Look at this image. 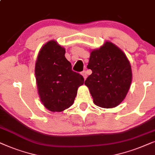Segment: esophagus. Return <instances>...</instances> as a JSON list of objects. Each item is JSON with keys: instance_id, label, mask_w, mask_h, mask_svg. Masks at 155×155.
I'll list each match as a JSON object with an SVG mask.
<instances>
[{"instance_id": "esophagus-1", "label": "esophagus", "mask_w": 155, "mask_h": 155, "mask_svg": "<svg viewBox=\"0 0 155 155\" xmlns=\"http://www.w3.org/2000/svg\"><path fill=\"white\" fill-rule=\"evenodd\" d=\"M81 75L83 76V77H84V79H86V77H87V75H86V71H82V72H81Z\"/></svg>"}]
</instances>
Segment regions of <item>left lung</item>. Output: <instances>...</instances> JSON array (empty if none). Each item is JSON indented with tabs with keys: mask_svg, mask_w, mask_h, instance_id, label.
Here are the masks:
<instances>
[{
	"mask_svg": "<svg viewBox=\"0 0 155 155\" xmlns=\"http://www.w3.org/2000/svg\"><path fill=\"white\" fill-rule=\"evenodd\" d=\"M87 67L92 74L84 84L94 104L104 108L118 106L126 97L133 79L130 63L122 49L106 41L100 48L91 50Z\"/></svg>",
	"mask_w": 155,
	"mask_h": 155,
	"instance_id": "obj_1",
	"label": "left lung"
}]
</instances>
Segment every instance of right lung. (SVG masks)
Instances as JSON below:
<instances>
[{"label": "right lung", "mask_w": 155, "mask_h": 155, "mask_svg": "<svg viewBox=\"0 0 155 155\" xmlns=\"http://www.w3.org/2000/svg\"><path fill=\"white\" fill-rule=\"evenodd\" d=\"M65 48L49 40L39 51L35 62L36 83L41 102L51 112H61L74 104L84 79L71 70Z\"/></svg>", "instance_id": "1"}]
</instances>
